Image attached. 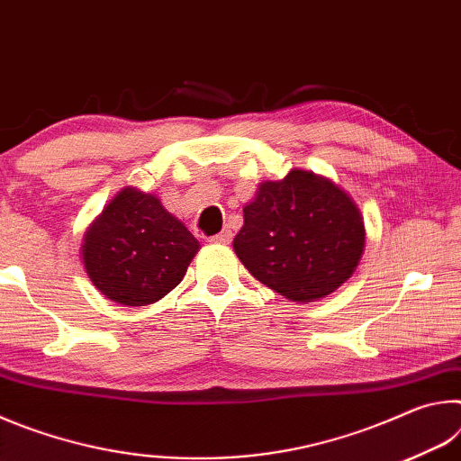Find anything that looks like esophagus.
I'll return each mask as SVG.
<instances>
[{
	"label": "esophagus",
	"mask_w": 461,
	"mask_h": 461,
	"mask_svg": "<svg viewBox=\"0 0 461 461\" xmlns=\"http://www.w3.org/2000/svg\"><path fill=\"white\" fill-rule=\"evenodd\" d=\"M212 241H215V244H230V241H231V230L223 228L220 233H217V236L212 238Z\"/></svg>",
	"instance_id": "esophagus-1"
}]
</instances>
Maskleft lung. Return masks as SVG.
<instances>
[{"mask_svg":"<svg viewBox=\"0 0 461 461\" xmlns=\"http://www.w3.org/2000/svg\"><path fill=\"white\" fill-rule=\"evenodd\" d=\"M364 241L354 199L330 178L294 168L258 186L233 249L262 285L288 301L311 303L354 275Z\"/></svg>","mask_w":461,"mask_h":461,"instance_id":"1","label":"left lung"}]
</instances>
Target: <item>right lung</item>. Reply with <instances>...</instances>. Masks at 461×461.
<instances>
[{
    "instance_id": "1",
    "label": "right lung",
    "mask_w": 461,
    "mask_h": 461,
    "mask_svg": "<svg viewBox=\"0 0 461 461\" xmlns=\"http://www.w3.org/2000/svg\"><path fill=\"white\" fill-rule=\"evenodd\" d=\"M199 241L156 194L126 186L83 236L85 270L101 294L128 307L160 301L181 283Z\"/></svg>"
}]
</instances>
